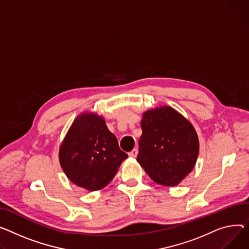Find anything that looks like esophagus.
<instances>
[{
    "mask_svg": "<svg viewBox=\"0 0 249 249\" xmlns=\"http://www.w3.org/2000/svg\"><path fill=\"white\" fill-rule=\"evenodd\" d=\"M137 154H138V150H137L136 148H134L133 150H132L131 152H129V153H128V155H129L130 157H132V158H135V157L137 156Z\"/></svg>",
    "mask_w": 249,
    "mask_h": 249,
    "instance_id": "1",
    "label": "esophagus"
}]
</instances>
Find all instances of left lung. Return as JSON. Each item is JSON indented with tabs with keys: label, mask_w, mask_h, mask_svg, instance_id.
I'll use <instances>...</instances> for the list:
<instances>
[{
	"label": "left lung",
	"mask_w": 249,
	"mask_h": 249,
	"mask_svg": "<svg viewBox=\"0 0 249 249\" xmlns=\"http://www.w3.org/2000/svg\"><path fill=\"white\" fill-rule=\"evenodd\" d=\"M137 161L156 183L176 186L194 168L199 141L193 125L169 106L148 110L141 120Z\"/></svg>",
	"instance_id": "1"
}]
</instances>
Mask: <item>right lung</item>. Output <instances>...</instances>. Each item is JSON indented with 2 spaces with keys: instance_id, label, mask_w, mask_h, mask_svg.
Returning <instances> with one entry per match:
<instances>
[{
  "instance_id": "add662e5",
  "label": "right lung",
  "mask_w": 249,
  "mask_h": 249,
  "mask_svg": "<svg viewBox=\"0 0 249 249\" xmlns=\"http://www.w3.org/2000/svg\"><path fill=\"white\" fill-rule=\"evenodd\" d=\"M127 157L104 118L88 112L74 120L59 150L60 164L66 176L77 186L89 191L105 187Z\"/></svg>"
}]
</instances>
